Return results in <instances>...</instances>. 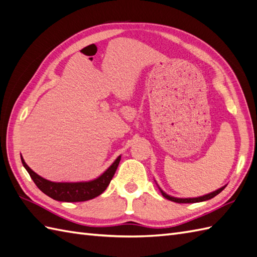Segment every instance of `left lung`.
<instances>
[{
  "label": "left lung",
  "mask_w": 257,
  "mask_h": 257,
  "mask_svg": "<svg viewBox=\"0 0 257 257\" xmlns=\"http://www.w3.org/2000/svg\"><path fill=\"white\" fill-rule=\"evenodd\" d=\"M158 185V184H157ZM227 185H224V186H222V187H220V189H218L217 191H214V192H211V193H209V194H206V195H203V196H199V197H193V198H191V197H189V198H178V197H174V196H170V195H168L167 193H165L164 191H162L160 187H159V190H160V192H161V194H162V196L164 197H166L167 199H169V201H172V202H176V203H180V204H186V203H199V202H205V201H208V199H210V198H212V197H215L216 195H218L219 193H220L222 190H224V187H226Z\"/></svg>",
  "instance_id": "8db88e82"
}]
</instances>
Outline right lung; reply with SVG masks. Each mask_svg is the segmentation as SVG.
Wrapping results in <instances>:
<instances>
[{
  "mask_svg": "<svg viewBox=\"0 0 257 257\" xmlns=\"http://www.w3.org/2000/svg\"><path fill=\"white\" fill-rule=\"evenodd\" d=\"M21 159L23 166L29 173L30 178L33 179L35 184L38 186V189L41 192L45 193L49 197L55 199V201L73 203L89 201V199L95 198L99 196L100 194H102L114 176L116 168L120 164L121 156H118L113 164L101 176L91 181H85V182H52V181L42 178L39 174L31 170L22 156Z\"/></svg>",
  "mask_w": 257,
  "mask_h": 257,
  "instance_id": "right-lung-1",
  "label": "right lung"
}]
</instances>
